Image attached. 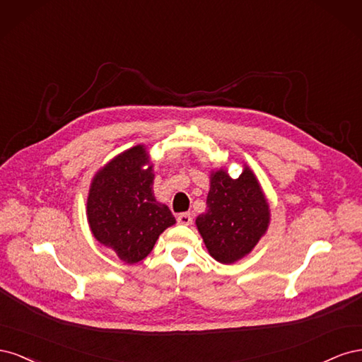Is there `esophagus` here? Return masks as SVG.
<instances>
[{"label": "esophagus", "mask_w": 362, "mask_h": 362, "mask_svg": "<svg viewBox=\"0 0 362 362\" xmlns=\"http://www.w3.org/2000/svg\"><path fill=\"white\" fill-rule=\"evenodd\" d=\"M177 221H178L180 225H192L193 217H192L190 213H181V214H178Z\"/></svg>", "instance_id": "obj_1"}]
</instances>
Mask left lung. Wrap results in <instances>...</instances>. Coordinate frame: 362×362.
Wrapping results in <instances>:
<instances>
[{
    "label": "left lung",
    "instance_id": "left-lung-1",
    "mask_svg": "<svg viewBox=\"0 0 362 362\" xmlns=\"http://www.w3.org/2000/svg\"><path fill=\"white\" fill-rule=\"evenodd\" d=\"M269 205L247 168L237 180L225 170L211 175L206 211L196 218L211 257L223 264L243 258L254 249L269 225Z\"/></svg>",
    "mask_w": 362,
    "mask_h": 362
}]
</instances>
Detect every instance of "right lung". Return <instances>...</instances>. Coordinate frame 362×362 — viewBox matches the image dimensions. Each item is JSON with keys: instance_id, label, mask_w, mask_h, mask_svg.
<instances>
[{"instance_id": "right-lung-1", "label": "right lung", "mask_w": 362, "mask_h": 362, "mask_svg": "<svg viewBox=\"0 0 362 362\" xmlns=\"http://www.w3.org/2000/svg\"><path fill=\"white\" fill-rule=\"evenodd\" d=\"M144 146L117 156L93 178L87 218L95 238L134 264L154 247L158 235L175 223L166 205L156 201L154 173Z\"/></svg>"}]
</instances>
